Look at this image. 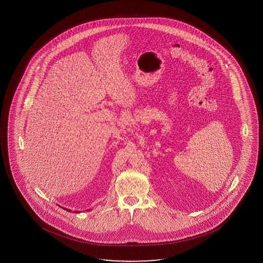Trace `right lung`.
I'll list each match as a JSON object with an SVG mask.
<instances>
[{
  "label": "right lung",
  "mask_w": 263,
  "mask_h": 263,
  "mask_svg": "<svg viewBox=\"0 0 263 263\" xmlns=\"http://www.w3.org/2000/svg\"><path fill=\"white\" fill-rule=\"evenodd\" d=\"M63 209H65V210H66V211H68V212H71V210L70 209H65V208H63ZM76 212H78V211H76Z\"/></svg>",
  "instance_id": "add662e5"
}]
</instances>
